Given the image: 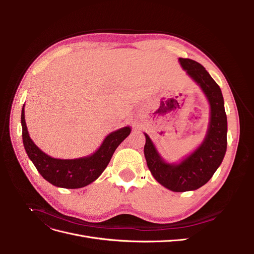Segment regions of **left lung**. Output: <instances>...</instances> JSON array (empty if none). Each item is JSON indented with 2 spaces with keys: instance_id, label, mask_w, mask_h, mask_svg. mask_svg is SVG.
Returning a JSON list of instances; mask_svg holds the SVG:
<instances>
[{
  "instance_id": "obj_1",
  "label": "left lung",
  "mask_w": 254,
  "mask_h": 254,
  "mask_svg": "<svg viewBox=\"0 0 254 254\" xmlns=\"http://www.w3.org/2000/svg\"><path fill=\"white\" fill-rule=\"evenodd\" d=\"M180 64L199 87L210 104V123L203 142L180 163H166L159 155L150 137L145 134L144 155L155 179L173 191L194 190L209 181L216 172L227 150V115L224 97L218 84L195 60L179 58Z\"/></svg>"
}]
</instances>
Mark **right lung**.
<instances>
[{
    "mask_svg": "<svg viewBox=\"0 0 254 254\" xmlns=\"http://www.w3.org/2000/svg\"><path fill=\"white\" fill-rule=\"evenodd\" d=\"M22 139L28 158L37 171L51 184L64 189H79L95 181L109 164L118 146L130 134L131 128L123 127L106 136L103 144L93 155L64 160L52 158L43 152L30 139L27 131L24 106L21 113Z\"/></svg>",
    "mask_w": 254,
    "mask_h": 254,
    "instance_id": "add662e5",
    "label": "right lung"
}]
</instances>
